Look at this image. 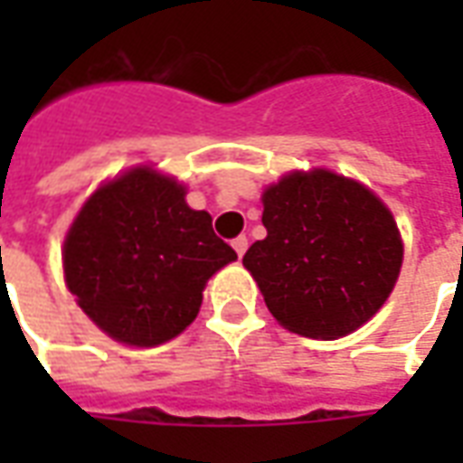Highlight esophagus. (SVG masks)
Segmentation results:
<instances>
[{"instance_id": "34e87169", "label": "esophagus", "mask_w": 463, "mask_h": 463, "mask_svg": "<svg viewBox=\"0 0 463 463\" xmlns=\"http://www.w3.org/2000/svg\"><path fill=\"white\" fill-rule=\"evenodd\" d=\"M232 248H235V252L242 258V252L248 250V238H245V235H238V238L232 241Z\"/></svg>"}]
</instances>
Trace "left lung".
Instances as JSON below:
<instances>
[{
    "label": "left lung",
    "mask_w": 463,
    "mask_h": 463,
    "mask_svg": "<svg viewBox=\"0 0 463 463\" xmlns=\"http://www.w3.org/2000/svg\"><path fill=\"white\" fill-rule=\"evenodd\" d=\"M265 241L242 265L290 332L337 340L374 315L402 268L397 222L364 185L330 171L292 173L262 195Z\"/></svg>",
    "instance_id": "left-lung-1"
}]
</instances>
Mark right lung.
Masks as SVG:
<instances>
[{"mask_svg":"<svg viewBox=\"0 0 463 463\" xmlns=\"http://www.w3.org/2000/svg\"><path fill=\"white\" fill-rule=\"evenodd\" d=\"M235 258L178 183L136 168L86 201L66 235L64 275L106 335L151 347L195 320L208 278Z\"/></svg>","mask_w":463,"mask_h":463,"instance_id":"obj_1","label":"right lung"}]
</instances>
